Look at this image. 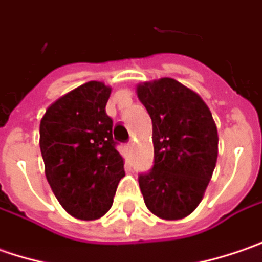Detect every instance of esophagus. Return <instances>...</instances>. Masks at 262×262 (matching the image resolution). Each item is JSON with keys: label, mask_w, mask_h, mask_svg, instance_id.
I'll return each instance as SVG.
<instances>
[{"label": "esophagus", "mask_w": 262, "mask_h": 262, "mask_svg": "<svg viewBox=\"0 0 262 262\" xmlns=\"http://www.w3.org/2000/svg\"><path fill=\"white\" fill-rule=\"evenodd\" d=\"M126 149H127V152L130 154L132 152V149H133V142H127V145H126Z\"/></svg>", "instance_id": "obj_1"}]
</instances>
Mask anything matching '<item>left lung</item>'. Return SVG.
I'll return each instance as SVG.
<instances>
[{
	"instance_id": "left-lung-1",
	"label": "left lung",
	"mask_w": 262,
	"mask_h": 262,
	"mask_svg": "<svg viewBox=\"0 0 262 262\" xmlns=\"http://www.w3.org/2000/svg\"><path fill=\"white\" fill-rule=\"evenodd\" d=\"M152 120L154 167L139 176L146 208L163 220H182L204 198L219 155V133L208 105L171 77L136 86Z\"/></svg>"
}]
</instances>
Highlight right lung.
I'll use <instances>...</instances> for the list:
<instances>
[{"instance_id":"obj_1","label":"right lung","mask_w":262,"mask_h":262,"mask_svg":"<svg viewBox=\"0 0 262 262\" xmlns=\"http://www.w3.org/2000/svg\"><path fill=\"white\" fill-rule=\"evenodd\" d=\"M110 95L111 86L91 80L52 102L40 119L47 180L61 207L79 220L101 219L124 177L105 113Z\"/></svg>"}]
</instances>
